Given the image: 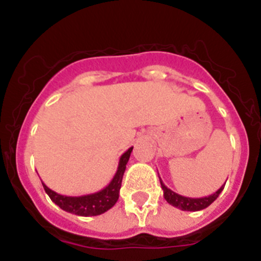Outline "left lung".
Instances as JSON below:
<instances>
[{"instance_id":"1","label":"left lung","mask_w":261,"mask_h":261,"mask_svg":"<svg viewBox=\"0 0 261 261\" xmlns=\"http://www.w3.org/2000/svg\"><path fill=\"white\" fill-rule=\"evenodd\" d=\"M159 181H161V187H162L163 190V197H165L166 201L168 202L170 205L175 206V208H179L180 211H186V212H197V211H202V209L208 208L209 205L214 201V200L220 196V193L222 192L223 187L222 186L220 190L214 192L213 195L211 196H205V197H200V199H192V197H186V196L177 195L175 193L174 191H171L170 188L163 184L162 179L159 177ZM226 184V183H225Z\"/></svg>"}]
</instances>
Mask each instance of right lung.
<instances>
[{"label": "right lung", "mask_w": 261, "mask_h": 261, "mask_svg": "<svg viewBox=\"0 0 261 261\" xmlns=\"http://www.w3.org/2000/svg\"><path fill=\"white\" fill-rule=\"evenodd\" d=\"M133 150V146L129 147L128 150L120 156L119 166H117L116 174L112 177L108 186H106L103 190L98 191L95 193H90V195L84 196H65L60 195L55 192L50 188H48L43 181V187L47 195L49 196L50 200L56 205H59L62 211L73 213L75 216L90 217V216H99V214L105 213L108 209H111L116 204L119 200L120 187L123 181V175L125 171L126 163L129 161V156Z\"/></svg>", "instance_id": "obj_1"}]
</instances>
